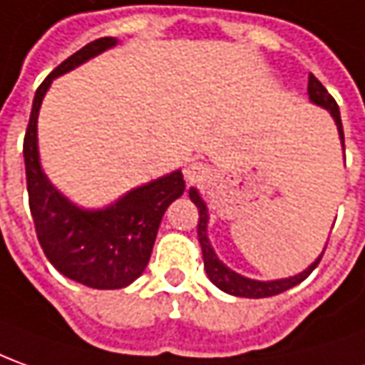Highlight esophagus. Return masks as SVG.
Here are the masks:
<instances>
[{
  "label": "esophagus",
  "instance_id": "1",
  "mask_svg": "<svg viewBox=\"0 0 365 365\" xmlns=\"http://www.w3.org/2000/svg\"><path fill=\"white\" fill-rule=\"evenodd\" d=\"M208 175V168L200 163V160H190L187 167H185V178H187V182H200V180H205V177Z\"/></svg>",
  "mask_w": 365,
  "mask_h": 365
}]
</instances>
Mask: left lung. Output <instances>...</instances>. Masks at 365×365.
Segmentation results:
<instances>
[{
    "mask_svg": "<svg viewBox=\"0 0 365 365\" xmlns=\"http://www.w3.org/2000/svg\"><path fill=\"white\" fill-rule=\"evenodd\" d=\"M308 95H310V103L318 105L322 109H326L331 115V119H334L336 127H338L341 149H344V127H341L338 103L334 101V97L326 91V87L314 77L312 73L308 75ZM188 197H190V200H192L198 208V242H200V248H202L205 270H207V276L210 278V282L215 284L216 288H220L222 292L230 294V296H240V298H268V296H276V294L286 292V290L294 288L296 284H300L302 280H306V278L312 274L314 268L320 264L326 248L322 250V255L318 256L306 270H302L300 274H294V276H288V278H278V280H255V278H248V276H242V274L235 272L232 268H228V266L216 256L215 248H212L210 240H208L207 202L202 200L200 192H198L195 187H190Z\"/></svg>",
    "mask_w": 365,
    "mask_h": 365,
    "instance_id": "obj_1",
    "label": "left lung"
}]
</instances>
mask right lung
Wrapping results in <instances>:
<instances>
[{"label": "right lung", "mask_w": 365, "mask_h": 365, "mask_svg": "<svg viewBox=\"0 0 365 365\" xmlns=\"http://www.w3.org/2000/svg\"><path fill=\"white\" fill-rule=\"evenodd\" d=\"M115 45V37L95 39L47 75L35 91L24 140L29 208L39 245L63 276L97 290L125 288L145 272L163 215L185 192L182 173L173 170L133 188L109 207L83 208L61 195L41 168L37 119L53 79Z\"/></svg>", "instance_id": "add662e5"}]
</instances>
